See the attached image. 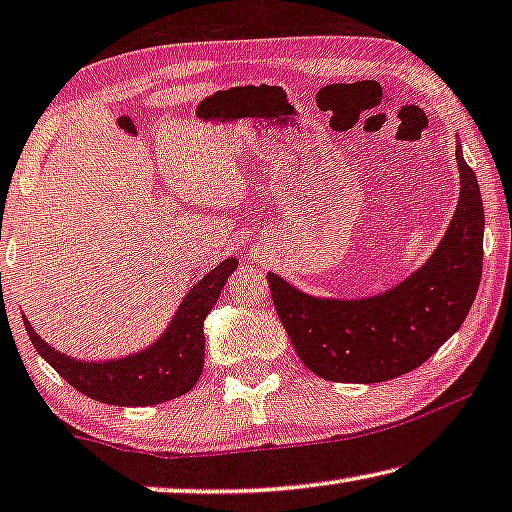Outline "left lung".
<instances>
[{"mask_svg": "<svg viewBox=\"0 0 512 512\" xmlns=\"http://www.w3.org/2000/svg\"><path fill=\"white\" fill-rule=\"evenodd\" d=\"M458 206L430 258L364 297H318L267 272L274 309L302 364L322 380L375 384L405 375L458 332L483 270L485 212L476 174L455 146Z\"/></svg>", "mask_w": 512, "mask_h": 512, "instance_id": "obj_1", "label": "left lung"}]
</instances>
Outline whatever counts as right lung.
<instances>
[{
	"instance_id": "right-lung-1",
	"label": "right lung",
	"mask_w": 512,
	"mask_h": 512,
	"mask_svg": "<svg viewBox=\"0 0 512 512\" xmlns=\"http://www.w3.org/2000/svg\"><path fill=\"white\" fill-rule=\"evenodd\" d=\"M238 263V258L231 256L215 270L203 274L178 304L167 329L151 345L132 355L75 359L45 343L41 334L34 332L27 316H22V320L38 355L84 396L119 407L160 405L185 396L199 382L203 355H206L203 320L217 304L224 283L229 281Z\"/></svg>"
}]
</instances>
